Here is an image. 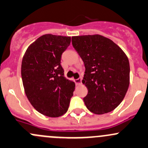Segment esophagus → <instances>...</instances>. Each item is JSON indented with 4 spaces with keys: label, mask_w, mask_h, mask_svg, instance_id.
Instances as JSON below:
<instances>
[{
    "label": "esophagus",
    "mask_w": 148,
    "mask_h": 148,
    "mask_svg": "<svg viewBox=\"0 0 148 148\" xmlns=\"http://www.w3.org/2000/svg\"><path fill=\"white\" fill-rule=\"evenodd\" d=\"M74 82H75V84H76V85H77V86L81 85V84H82V79L79 78L77 79H75V80H74Z\"/></svg>",
    "instance_id": "esophagus-1"
}]
</instances>
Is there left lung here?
Returning a JSON list of instances; mask_svg holds the SVG:
<instances>
[{
  "label": "left lung",
  "mask_w": 148,
  "mask_h": 148,
  "mask_svg": "<svg viewBox=\"0 0 148 148\" xmlns=\"http://www.w3.org/2000/svg\"><path fill=\"white\" fill-rule=\"evenodd\" d=\"M71 42L86 69L82 83L88 88L84 98L86 108L96 114L113 111L123 100L130 84L126 54L100 35L74 36Z\"/></svg>",
  "instance_id": "1"
}]
</instances>
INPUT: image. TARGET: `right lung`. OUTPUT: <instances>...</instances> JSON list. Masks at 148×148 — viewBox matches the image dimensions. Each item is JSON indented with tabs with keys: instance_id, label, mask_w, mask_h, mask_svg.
<instances>
[{
	"instance_id": "right-lung-1",
	"label": "right lung",
	"mask_w": 148,
	"mask_h": 148,
	"mask_svg": "<svg viewBox=\"0 0 148 148\" xmlns=\"http://www.w3.org/2000/svg\"><path fill=\"white\" fill-rule=\"evenodd\" d=\"M71 37L47 34L28 47L23 56L21 75L29 101L39 113L59 117L69 108L75 84L66 79L62 67V54Z\"/></svg>"
}]
</instances>
